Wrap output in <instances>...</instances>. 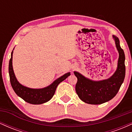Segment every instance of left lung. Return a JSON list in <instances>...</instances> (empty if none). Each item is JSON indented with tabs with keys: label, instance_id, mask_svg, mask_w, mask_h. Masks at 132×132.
<instances>
[{
	"label": "left lung",
	"instance_id": "obj_1",
	"mask_svg": "<svg viewBox=\"0 0 132 132\" xmlns=\"http://www.w3.org/2000/svg\"><path fill=\"white\" fill-rule=\"evenodd\" d=\"M113 38L119 56L117 70L110 78L103 81H94L78 72H74L78 78L76 91L80 99L87 104L97 105L113 99L123 82L125 75V54L120 46L119 38L115 35H113Z\"/></svg>",
	"mask_w": 132,
	"mask_h": 132
}]
</instances>
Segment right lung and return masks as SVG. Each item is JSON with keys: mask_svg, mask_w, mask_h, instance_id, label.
<instances>
[{"mask_svg": "<svg viewBox=\"0 0 132 132\" xmlns=\"http://www.w3.org/2000/svg\"><path fill=\"white\" fill-rule=\"evenodd\" d=\"M13 51L11 53V58L9 61V72L10 84L18 96L23 99L25 102L31 104H42L49 101L53 97L58 84L64 81L70 75V72L65 74L57 79L51 85L43 89H31L22 86L18 82L15 78L12 66Z\"/></svg>", "mask_w": 132, "mask_h": 132, "instance_id": "obj_1", "label": "right lung"}]
</instances>
